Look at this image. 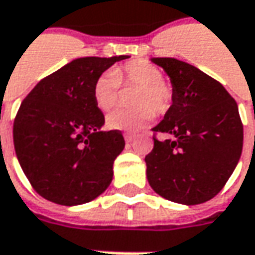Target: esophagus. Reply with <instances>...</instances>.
<instances>
[{
	"instance_id": "1",
	"label": "esophagus",
	"mask_w": 255,
	"mask_h": 255,
	"mask_svg": "<svg viewBox=\"0 0 255 255\" xmlns=\"http://www.w3.org/2000/svg\"><path fill=\"white\" fill-rule=\"evenodd\" d=\"M124 139H126V142H127V144H131V142H134V141H135V138H134L132 135H129V134H126V135H124Z\"/></svg>"
}]
</instances>
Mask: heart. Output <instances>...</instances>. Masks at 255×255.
<instances>
[{
  "label": "heart",
  "instance_id": "heart-1",
  "mask_svg": "<svg viewBox=\"0 0 255 255\" xmlns=\"http://www.w3.org/2000/svg\"><path fill=\"white\" fill-rule=\"evenodd\" d=\"M121 83L135 86V110L119 109L107 116V127L119 131H136L151 121L155 114L166 113L172 104V87L163 80L159 67L149 62L136 59L114 70L103 72L93 86V97L97 107L103 111L111 110L120 97ZM153 110L151 111L150 109Z\"/></svg>",
  "mask_w": 255,
  "mask_h": 255
}]
</instances>
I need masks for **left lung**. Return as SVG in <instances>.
Masks as SVG:
<instances>
[{
  "instance_id": "1",
  "label": "left lung",
  "mask_w": 255,
  "mask_h": 255,
  "mask_svg": "<svg viewBox=\"0 0 255 255\" xmlns=\"http://www.w3.org/2000/svg\"><path fill=\"white\" fill-rule=\"evenodd\" d=\"M172 83V106L152 128L154 149L145 156L155 192L175 203H205L223 189L243 149L237 103L222 84L173 57H152Z\"/></svg>"
}]
</instances>
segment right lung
Masks as SVG:
<instances>
[{
	"instance_id": "1",
	"label": "right lung",
	"mask_w": 255,
	"mask_h": 255,
	"mask_svg": "<svg viewBox=\"0 0 255 255\" xmlns=\"http://www.w3.org/2000/svg\"><path fill=\"white\" fill-rule=\"evenodd\" d=\"M127 55L79 57L46 76L25 97L13 121L16 158L32 188L63 206L87 203L110 186L124 149L119 129L101 131L93 97L97 77Z\"/></svg>"
}]
</instances>
